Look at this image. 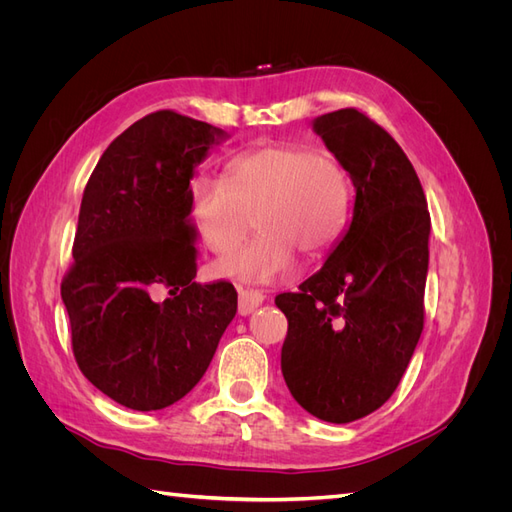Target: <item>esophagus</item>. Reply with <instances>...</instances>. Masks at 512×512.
<instances>
[{"mask_svg": "<svg viewBox=\"0 0 512 512\" xmlns=\"http://www.w3.org/2000/svg\"><path fill=\"white\" fill-rule=\"evenodd\" d=\"M262 301H265V294H262L260 290H254V288L241 290L239 292V314L241 316L252 314L258 305H262Z\"/></svg>", "mask_w": 512, "mask_h": 512, "instance_id": "1", "label": "esophagus"}]
</instances>
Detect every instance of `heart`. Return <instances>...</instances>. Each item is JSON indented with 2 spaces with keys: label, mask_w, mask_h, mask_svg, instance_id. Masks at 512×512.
Returning a JSON list of instances; mask_svg holds the SVG:
<instances>
[{
  "label": "heart",
  "mask_w": 512,
  "mask_h": 512,
  "mask_svg": "<svg viewBox=\"0 0 512 512\" xmlns=\"http://www.w3.org/2000/svg\"><path fill=\"white\" fill-rule=\"evenodd\" d=\"M190 215L207 250L226 254L250 230L258 235L222 258L215 271L239 282L286 277L299 262L327 256L350 215V179L327 151L294 143L245 149L228 160L224 177L190 181Z\"/></svg>",
  "instance_id": "heart-1"
}]
</instances>
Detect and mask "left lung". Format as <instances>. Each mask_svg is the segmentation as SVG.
I'll list each match as a JSON object with an SVG mask.
<instances>
[{
    "label": "left lung",
    "instance_id": "8db88e82",
    "mask_svg": "<svg viewBox=\"0 0 512 512\" xmlns=\"http://www.w3.org/2000/svg\"><path fill=\"white\" fill-rule=\"evenodd\" d=\"M356 190L344 239L297 292L282 374L292 397L327 423H352L389 399L425 322L431 220L423 185L395 138L356 108L314 121Z\"/></svg>",
    "mask_w": 512,
    "mask_h": 512
}]
</instances>
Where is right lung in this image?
Masks as SVG:
<instances>
[{
    "label": "right lung",
    "instance_id": "add662e5",
    "mask_svg": "<svg viewBox=\"0 0 512 512\" xmlns=\"http://www.w3.org/2000/svg\"><path fill=\"white\" fill-rule=\"evenodd\" d=\"M224 136L175 111L151 113L106 147L85 185L61 299L83 376L130 410L188 395L237 314L230 282H194L190 179Z\"/></svg>",
    "mask_w": 512,
    "mask_h": 512
}]
</instances>
